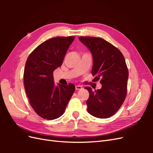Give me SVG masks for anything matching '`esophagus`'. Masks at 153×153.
<instances>
[{"instance_id": "34e87169", "label": "esophagus", "mask_w": 153, "mask_h": 153, "mask_svg": "<svg viewBox=\"0 0 153 153\" xmlns=\"http://www.w3.org/2000/svg\"><path fill=\"white\" fill-rule=\"evenodd\" d=\"M75 89L76 90H81V89H82V87L81 85H77L75 86Z\"/></svg>"}]
</instances>
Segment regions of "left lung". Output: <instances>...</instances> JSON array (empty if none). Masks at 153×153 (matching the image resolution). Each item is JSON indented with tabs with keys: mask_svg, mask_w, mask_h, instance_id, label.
I'll return each mask as SVG.
<instances>
[{
	"mask_svg": "<svg viewBox=\"0 0 153 153\" xmlns=\"http://www.w3.org/2000/svg\"><path fill=\"white\" fill-rule=\"evenodd\" d=\"M78 39L92 55L93 80L101 79L102 85L94 91L90 87H85L89 92L87 112L96 117L108 118L116 113L126 98L128 79L126 61L121 51L102 38L82 36Z\"/></svg>",
	"mask_w": 153,
	"mask_h": 153,
	"instance_id": "obj_1",
	"label": "left lung"
}]
</instances>
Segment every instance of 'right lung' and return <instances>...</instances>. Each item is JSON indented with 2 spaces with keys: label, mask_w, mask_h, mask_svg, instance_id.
<instances>
[{
  "label": "right lung",
  "mask_w": 153,
  "mask_h": 153,
  "mask_svg": "<svg viewBox=\"0 0 153 153\" xmlns=\"http://www.w3.org/2000/svg\"><path fill=\"white\" fill-rule=\"evenodd\" d=\"M75 36L55 37L39 45L27 59L24 87L30 105L45 119L53 120L64 114L75 87L69 84L55 86L53 72L62 64Z\"/></svg>",
  "instance_id": "add662e5"
}]
</instances>
